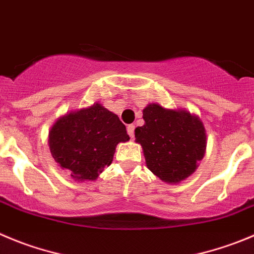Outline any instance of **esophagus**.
Masks as SVG:
<instances>
[{
  "label": "esophagus",
  "mask_w": 254,
  "mask_h": 254,
  "mask_svg": "<svg viewBox=\"0 0 254 254\" xmlns=\"http://www.w3.org/2000/svg\"><path fill=\"white\" fill-rule=\"evenodd\" d=\"M134 128H136V127H134V125L127 126V133L129 134V137H131V138H133V136H134Z\"/></svg>",
  "instance_id": "1"
}]
</instances>
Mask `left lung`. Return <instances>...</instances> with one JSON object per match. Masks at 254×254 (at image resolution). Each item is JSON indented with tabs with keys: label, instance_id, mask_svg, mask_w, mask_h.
Wrapping results in <instances>:
<instances>
[{
	"label": "left lung",
	"instance_id": "8db88e82",
	"mask_svg": "<svg viewBox=\"0 0 254 254\" xmlns=\"http://www.w3.org/2000/svg\"><path fill=\"white\" fill-rule=\"evenodd\" d=\"M143 120L134 137L143 148L148 170L168 183L192 175L206 149V131L199 118L187 111L149 105L143 110Z\"/></svg>",
	"mask_w": 254,
	"mask_h": 254
}]
</instances>
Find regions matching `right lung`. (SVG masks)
I'll list each match as a JSON object with an SVG mask.
<instances>
[{"label":"right lung","mask_w":254,"mask_h":254,"mask_svg":"<svg viewBox=\"0 0 254 254\" xmlns=\"http://www.w3.org/2000/svg\"><path fill=\"white\" fill-rule=\"evenodd\" d=\"M117 115L93 105L60 118L50 132V151L72 178L93 181L112 163L116 146L128 141Z\"/></svg>","instance_id":"right-lung-1"}]
</instances>
